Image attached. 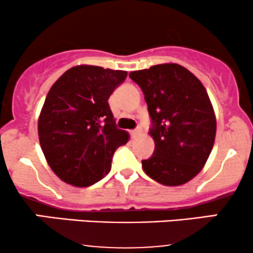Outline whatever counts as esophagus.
<instances>
[{
  "label": "esophagus",
  "mask_w": 253,
  "mask_h": 253,
  "mask_svg": "<svg viewBox=\"0 0 253 253\" xmlns=\"http://www.w3.org/2000/svg\"><path fill=\"white\" fill-rule=\"evenodd\" d=\"M141 132V129L140 128H139V127H138V128H135V129H132V130H130V136H132V138H135V136L136 135H138L139 134V133H140Z\"/></svg>",
  "instance_id": "esophagus-1"
}]
</instances>
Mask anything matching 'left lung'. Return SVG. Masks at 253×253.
I'll return each mask as SVG.
<instances>
[{"label": "left lung", "mask_w": 253, "mask_h": 253, "mask_svg": "<svg viewBox=\"0 0 253 253\" xmlns=\"http://www.w3.org/2000/svg\"><path fill=\"white\" fill-rule=\"evenodd\" d=\"M129 77L145 95L156 145L141 161L144 171L164 185L184 184L201 171L215 139V115L205 86L178 64H159Z\"/></svg>", "instance_id": "8db88e82"}]
</instances>
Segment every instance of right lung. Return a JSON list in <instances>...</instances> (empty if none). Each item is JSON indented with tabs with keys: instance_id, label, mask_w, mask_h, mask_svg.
I'll return each mask as SVG.
<instances>
[{
	"instance_id": "right-lung-1",
	"label": "right lung",
	"mask_w": 253,
	"mask_h": 253,
	"mask_svg": "<svg viewBox=\"0 0 253 253\" xmlns=\"http://www.w3.org/2000/svg\"><path fill=\"white\" fill-rule=\"evenodd\" d=\"M126 77V71L80 65L51 86L38 132L46 161L62 181L89 187L110 171L128 133L115 125L108 98Z\"/></svg>"
}]
</instances>
